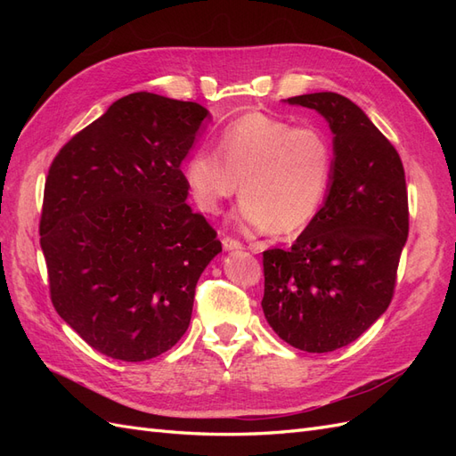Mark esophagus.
<instances>
[{"mask_svg":"<svg viewBox=\"0 0 456 456\" xmlns=\"http://www.w3.org/2000/svg\"><path fill=\"white\" fill-rule=\"evenodd\" d=\"M223 247L226 251H238V249H243V245L238 241V240H232V238H224L223 240Z\"/></svg>","mask_w":456,"mask_h":456,"instance_id":"34e87169","label":"esophagus"}]
</instances>
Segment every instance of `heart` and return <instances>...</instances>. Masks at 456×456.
<instances>
[{"instance_id": "obj_1", "label": "heart", "mask_w": 456, "mask_h": 456, "mask_svg": "<svg viewBox=\"0 0 456 456\" xmlns=\"http://www.w3.org/2000/svg\"><path fill=\"white\" fill-rule=\"evenodd\" d=\"M218 151L198 150L184 165L188 194L205 215H216L241 188L238 218L253 232L295 236L320 213L335 154L322 129L249 112L224 127Z\"/></svg>"}]
</instances>
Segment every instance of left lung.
I'll list each match as a JSON object with an SVG mask.
<instances>
[{"label": "left lung", "instance_id": "obj_1", "mask_svg": "<svg viewBox=\"0 0 456 456\" xmlns=\"http://www.w3.org/2000/svg\"><path fill=\"white\" fill-rule=\"evenodd\" d=\"M333 133V176L320 213L291 249L265 251L266 322L310 354L360 338L390 306L409 233L402 159L363 110L337 93L287 99Z\"/></svg>", "mask_w": 456, "mask_h": 456}]
</instances>
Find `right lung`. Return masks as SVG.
Instances as JSON below:
<instances>
[{
  "instance_id": "add662e5",
  "label": "right lung",
  "mask_w": 456,
  "mask_h": 456,
  "mask_svg": "<svg viewBox=\"0 0 456 456\" xmlns=\"http://www.w3.org/2000/svg\"><path fill=\"white\" fill-rule=\"evenodd\" d=\"M209 119L198 102L131 93L51 163L39 243L53 306L112 360L171 350L190 325L200 275L223 251L186 203L181 171Z\"/></svg>"
}]
</instances>
